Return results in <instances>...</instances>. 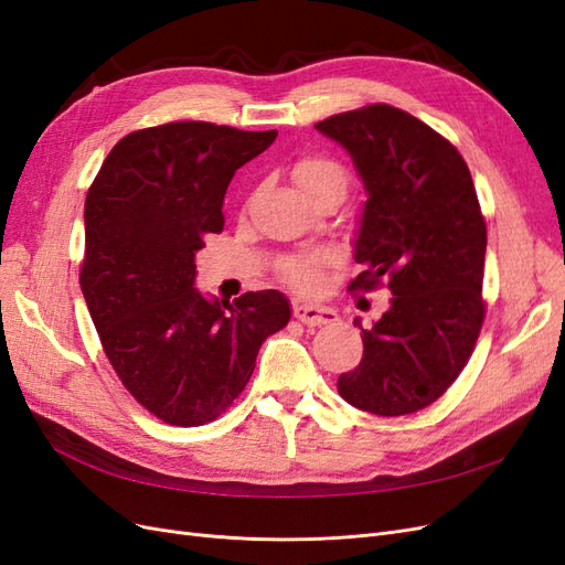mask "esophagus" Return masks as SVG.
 <instances>
[{"instance_id": "34e87169", "label": "esophagus", "mask_w": 565, "mask_h": 565, "mask_svg": "<svg viewBox=\"0 0 565 565\" xmlns=\"http://www.w3.org/2000/svg\"><path fill=\"white\" fill-rule=\"evenodd\" d=\"M295 318H297L299 322H303L306 328H320V324L334 322V320H337V311L328 309V306L297 301V303H295Z\"/></svg>"}]
</instances>
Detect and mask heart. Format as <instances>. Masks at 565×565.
<instances>
[{
    "mask_svg": "<svg viewBox=\"0 0 565 565\" xmlns=\"http://www.w3.org/2000/svg\"><path fill=\"white\" fill-rule=\"evenodd\" d=\"M295 181L301 191L316 198L318 193L328 191V188H344L349 183V174L344 164L328 156H303L295 162ZM332 262L330 254H311V256H297L282 266V276L289 285L297 289H313L320 282V270Z\"/></svg>",
    "mask_w": 565,
    "mask_h": 565,
    "instance_id": "heart-1",
    "label": "heart"
}]
</instances>
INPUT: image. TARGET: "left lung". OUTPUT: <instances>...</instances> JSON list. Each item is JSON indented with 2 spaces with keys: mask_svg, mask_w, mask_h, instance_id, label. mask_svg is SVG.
I'll return each mask as SVG.
<instances>
[{
  "mask_svg": "<svg viewBox=\"0 0 565 565\" xmlns=\"http://www.w3.org/2000/svg\"><path fill=\"white\" fill-rule=\"evenodd\" d=\"M318 131L344 146L367 202L355 241L365 270L351 292L386 287L388 311L363 330V358L339 396L380 417L438 401L467 367L486 318V218L459 150L386 104L332 115Z\"/></svg>",
  "mask_w": 565,
  "mask_h": 565,
  "instance_id": "8db88e82",
  "label": "left lung"
}]
</instances>
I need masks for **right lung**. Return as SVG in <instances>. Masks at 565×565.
I'll return each instance as SVG.
<instances>
[{"mask_svg": "<svg viewBox=\"0 0 565 565\" xmlns=\"http://www.w3.org/2000/svg\"><path fill=\"white\" fill-rule=\"evenodd\" d=\"M278 131L167 122L119 139L84 202L79 285L119 382L172 426L214 422L289 322L276 289L228 301L193 287L195 252L224 231L226 188Z\"/></svg>", "mask_w": 565, "mask_h": 565, "instance_id": "obj_1", "label": "right lung"}]
</instances>
